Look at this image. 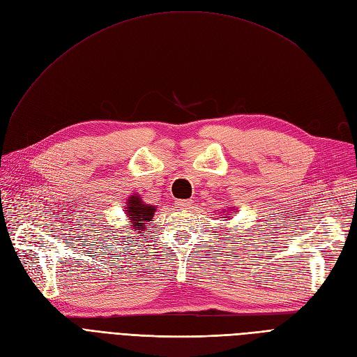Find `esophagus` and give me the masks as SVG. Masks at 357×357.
<instances>
[{
	"mask_svg": "<svg viewBox=\"0 0 357 357\" xmlns=\"http://www.w3.org/2000/svg\"><path fill=\"white\" fill-rule=\"evenodd\" d=\"M176 205H177V208H180V210L190 208L192 207V199H178L176 202Z\"/></svg>",
	"mask_w": 357,
	"mask_h": 357,
	"instance_id": "esophagus-1",
	"label": "esophagus"
}]
</instances>
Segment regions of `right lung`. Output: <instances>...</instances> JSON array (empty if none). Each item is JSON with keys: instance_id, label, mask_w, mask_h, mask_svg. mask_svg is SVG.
<instances>
[{"instance_id": "add662e5", "label": "right lung", "mask_w": 357, "mask_h": 357, "mask_svg": "<svg viewBox=\"0 0 357 357\" xmlns=\"http://www.w3.org/2000/svg\"><path fill=\"white\" fill-rule=\"evenodd\" d=\"M129 207L126 210L128 215L134 223V228L135 231H142L143 226L146 225V222H150L153 219V214H155V207L153 205H146L139 199V197H131L128 201Z\"/></svg>"}]
</instances>
